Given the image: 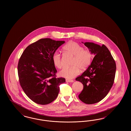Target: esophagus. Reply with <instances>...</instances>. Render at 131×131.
<instances>
[{
  "label": "esophagus",
  "instance_id": "obj_1",
  "mask_svg": "<svg viewBox=\"0 0 131 131\" xmlns=\"http://www.w3.org/2000/svg\"><path fill=\"white\" fill-rule=\"evenodd\" d=\"M66 81L67 82H74V81L72 80H68V79H66Z\"/></svg>",
  "mask_w": 131,
  "mask_h": 131
}]
</instances>
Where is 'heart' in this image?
<instances>
[{"label":"heart","instance_id":"obj_1","mask_svg":"<svg viewBox=\"0 0 131 131\" xmlns=\"http://www.w3.org/2000/svg\"><path fill=\"white\" fill-rule=\"evenodd\" d=\"M63 49L67 51L74 58L71 67H64L59 72V75L68 79H73L80 73L81 70H85L90 65L92 61V54L88 50H84V48L79 44L71 42L66 44ZM53 64L58 68H61L62 66L60 54L56 51L52 56Z\"/></svg>","mask_w":131,"mask_h":131}]
</instances>
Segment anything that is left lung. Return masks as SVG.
I'll list each match as a JSON object with an SVG mask.
<instances>
[{
  "label": "left lung",
  "instance_id": "1",
  "mask_svg": "<svg viewBox=\"0 0 131 131\" xmlns=\"http://www.w3.org/2000/svg\"><path fill=\"white\" fill-rule=\"evenodd\" d=\"M94 56L91 65L75 79L83 85L79 98L86 104H93L103 99L112 87L116 72V64L104 45L81 42Z\"/></svg>",
  "mask_w": 131,
  "mask_h": 131
}]
</instances>
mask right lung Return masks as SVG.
Returning <instances> with one entry per match:
<instances>
[{"label": "right lung", "mask_w": 131, "mask_h": 131, "mask_svg": "<svg viewBox=\"0 0 131 131\" xmlns=\"http://www.w3.org/2000/svg\"><path fill=\"white\" fill-rule=\"evenodd\" d=\"M64 41L44 38L28 46L20 56L18 66L19 83L32 101L47 105L57 98L64 78H56L52 56Z\"/></svg>", "instance_id": "right-lung-1"}]
</instances>
